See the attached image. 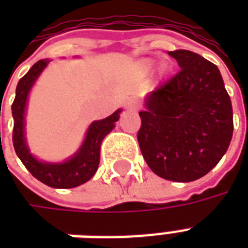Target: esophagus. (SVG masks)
I'll return each mask as SVG.
<instances>
[{"label":"esophagus","mask_w":248,"mask_h":248,"mask_svg":"<svg viewBox=\"0 0 248 248\" xmlns=\"http://www.w3.org/2000/svg\"><path fill=\"white\" fill-rule=\"evenodd\" d=\"M126 108L127 110H131V111H138L140 110V103L137 101H129L126 103Z\"/></svg>","instance_id":"obj_1"}]
</instances>
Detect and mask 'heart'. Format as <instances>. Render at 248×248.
I'll list each match as a JSON object with an SVG mask.
<instances>
[{
    "mask_svg": "<svg viewBox=\"0 0 248 248\" xmlns=\"http://www.w3.org/2000/svg\"><path fill=\"white\" fill-rule=\"evenodd\" d=\"M153 67H154V62H153V61H145V62H142V63H140V73H142V74H147V73H149V71H150ZM162 71H165V69H163Z\"/></svg>",
    "mask_w": 248,
    "mask_h": 248,
    "instance_id": "b5f03b06",
    "label": "heart"
}]
</instances>
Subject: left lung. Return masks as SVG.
Returning <instances> with one entry per match:
<instances>
[{"instance_id": "1", "label": "left lung", "mask_w": 248, "mask_h": 248, "mask_svg": "<svg viewBox=\"0 0 248 248\" xmlns=\"http://www.w3.org/2000/svg\"><path fill=\"white\" fill-rule=\"evenodd\" d=\"M169 56L181 70L146 97L137 138L158 177L192 182L211 171L229 149L232 106L217 65L190 50Z\"/></svg>"}]
</instances>
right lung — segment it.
Listing matches in <instances>:
<instances>
[{"mask_svg": "<svg viewBox=\"0 0 248 248\" xmlns=\"http://www.w3.org/2000/svg\"><path fill=\"white\" fill-rule=\"evenodd\" d=\"M49 62L50 60H41L35 62L17 85L16 98L12 105V114L14 118L13 146L21 162L38 181L54 188H73L87 182L95 174L99 165L101 143L103 138L114 129L122 110L119 108L108 118L94 121L87 129L86 137L79 150L67 161L62 163L38 161L35 156L30 154L25 140V110L30 89L33 87L37 78Z\"/></svg>", "mask_w": 248, "mask_h": 248, "instance_id": "1", "label": "right lung"}]
</instances>
